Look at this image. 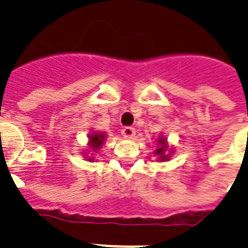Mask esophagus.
<instances>
[{
  "label": "esophagus",
  "instance_id": "34e87169",
  "mask_svg": "<svg viewBox=\"0 0 248 248\" xmlns=\"http://www.w3.org/2000/svg\"><path fill=\"white\" fill-rule=\"evenodd\" d=\"M122 134L123 137L129 140V138H133L134 136H136V130H134V128H132V126H125V128L122 130Z\"/></svg>",
  "mask_w": 248,
  "mask_h": 248
}]
</instances>
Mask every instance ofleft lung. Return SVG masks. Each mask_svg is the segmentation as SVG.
Here are the masks:
<instances>
[{
    "instance_id": "8db88e82",
    "label": "left lung",
    "mask_w": 248,
    "mask_h": 248,
    "mask_svg": "<svg viewBox=\"0 0 248 248\" xmlns=\"http://www.w3.org/2000/svg\"><path fill=\"white\" fill-rule=\"evenodd\" d=\"M173 153L174 149L170 145V142H168L166 136L160 134L156 138V149L153 153L156 156V162H168L170 156L173 155Z\"/></svg>"
}]
</instances>
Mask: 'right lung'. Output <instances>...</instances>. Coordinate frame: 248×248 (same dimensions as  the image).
<instances>
[{"label": "right lung", "mask_w": 248, "mask_h": 248, "mask_svg": "<svg viewBox=\"0 0 248 248\" xmlns=\"http://www.w3.org/2000/svg\"><path fill=\"white\" fill-rule=\"evenodd\" d=\"M107 140L106 132H97V130H92L88 134V143L86 147H84L81 151V156L85 158L88 162H94L95 160V155L105 145Z\"/></svg>", "instance_id": "add662e5"}]
</instances>
